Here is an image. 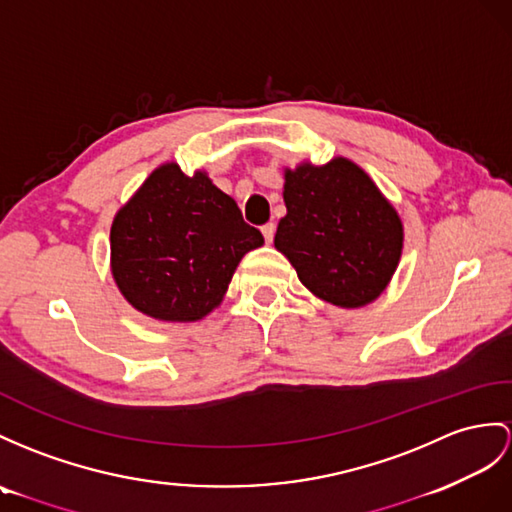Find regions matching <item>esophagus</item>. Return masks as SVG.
Returning a JSON list of instances; mask_svg holds the SVG:
<instances>
[{"label":"esophagus","instance_id":"esophagus-1","mask_svg":"<svg viewBox=\"0 0 512 512\" xmlns=\"http://www.w3.org/2000/svg\"><path fill=\"white\" fill-rule=\"evenodd\" d=\"M260 232H263L265 241H267V243H271V241H273V234H276V226H273V223H265V226L260 228Z\"/></svg>","mask_w":512,"mask_h":512}]
</instances>
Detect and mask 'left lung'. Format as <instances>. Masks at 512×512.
<instances>
[{"label":"left lung","instance_id":"1","mask_svg":"<svg viewBox=\"0 0 512 512\" xmlns=\"http://www.w3.org/2000/svg\"><path fill=\"white\" fill-rule=\"evenodd\" d=\"M276 245L315 297L339 308L378 299L400 265L404 226L365 169L336 156L284 169Z\"/></svg>","mask_w":512,"mask_h":512}]
</instances>
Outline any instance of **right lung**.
Masks as SVG:
<instances>
[{"instance_id": "obj_1", "label": "right lung", "mask_w": 512, "mask_h": 512, "mask_svg": "<svg viewBox=\"0 0 512 512\" xmlns=\"http://www.w3.org/2000/svg\"><path fill=\"white\" fill-rule=\"evenodd\" d=\"M263 243L206 171L165 162L112 219L110 271L139 313L191 323L223 302L241 258Z\"/></svg>"}]
</instances>
